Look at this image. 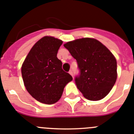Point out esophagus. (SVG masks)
Segmentation results:
<instances>
[{
    "instance_id": "1",
    "label": "esophagus",
    "mask_w": 134,
    "mask_h": 134,
    "mask_svg": "<svg viewBox=\"0 0 134 134\" xmlns=\"http://www.w3.org/2000/svg\"><path fill=\"white\" fill-rule=\"evenodd\" d=\"M69 74H70L71 75H72V77H74V76H73V71H72L71 70H70L69 71Z\"/></svg>"
}]
</instances>
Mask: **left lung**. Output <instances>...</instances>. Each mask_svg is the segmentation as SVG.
Returning <instances> with one entry per match:
<instances>
[{
  "instance_id": "1",
  "label": "left lung",
  "mask_w": 134,
  "mask_h": 134,
  "mask_svg": "<svg viewBox=\"0 0 134 134\" xmlns=\"http://www.w3.org/2000/svg\"><path fill=\"white\" fill-rule=\"evenodd\" d=\"M76 59L80 75L77 87L86 98L99 100L110 92L117 80V60L110 51L94 38H84L64 44Z\"/></svg>"
}]
</instances>
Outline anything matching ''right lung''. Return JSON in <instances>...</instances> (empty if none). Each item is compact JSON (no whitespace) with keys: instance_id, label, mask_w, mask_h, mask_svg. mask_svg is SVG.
I'll return each instance as SVG.
<instances>
[{"instance_id":"right-lung-1","label":"right lung","mask_w":134,"mask_h":134,"mask_svg":"<svg viewBox=\"0 0 134 134\" xmlns=\"http://www.w3.org/2000/svg\"><path fill=\"white\" fill-rule=\"evenodd\" d=\"M60 40L44 36L30 50L21 67L24 85L30 95L44 104H52L60 98L67 83L72 81L57 58Z\"/></svg>"}]
</instances>
